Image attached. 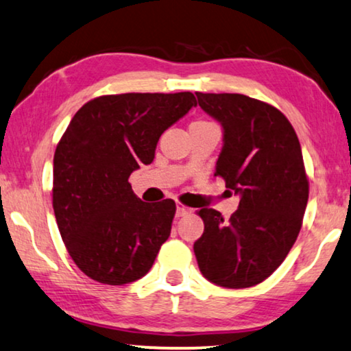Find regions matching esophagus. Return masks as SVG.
Instances as JSON below:
<instances>
[{"instance_id": "obj_1", "label": "esophagus", "mask_w": 351, "mask_h": 351, "mask_svg": "<svg viewBox=\"0 0 351 351\" xmlns=\"http://www.w3.org/2000/svg\"><path fill=\"white\" fill-rule=\"evenodd\" d=\"M191 211H192V210L189 208V206L182 205L181 202H176V216H178V218H181V216H186V215H189Z\"/></svg>"}]
</instances>
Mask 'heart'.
Segmentation results:
<instances>
[{"label":"heart","mask_w":351,"mask_h":351,"mask_svg":"<svg viewBox=\"0 0 351 351\" xmlns=\"http://www.w3.org/2000/svg\"><path fill=\"white\" fill-rule=\"evenodd\" d=\"M200 124H206V121H194L191 125H200Z\"/></svg>","instance_id":"b5f03b06"}]
</instances>
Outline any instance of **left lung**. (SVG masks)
I'll return each instance as SVG.
<instances>
[{"instance_id": "1", "label": "left lung", "mask_w": 351, "mask_h": 351, "mask_svg": "<svg viewBox=\"0 0 351 351\" xmlns=\"http://www.w3.org/2000/svg\"><path fill=\"white\" fill-rule=\"evenodd\" d=\"M195 95L224 128L215 176L240 194L229 221L213 208L197 211L205 224L194 243L197 264L211 283L250 288L280 267L302 227L308 200L302 149L288 117L269 103L241 93Z\"/></svg>"}]
</instances>
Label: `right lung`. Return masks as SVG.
I'll return each instance as SVG.
<instances>
[{"label": "right lung", "mask_w": 351, "mask_h": 351, "mask_svg": "<svg viewBox=\"0 0 351 351\" xmlns=\"http://www.w3.org/2000/svg\"><path fill=\"white\" fill-rule=\"evenodd\" d=\"M195 105L191 92L101 95L66 127L53 154L52 206L68 254L88 278L121 286L149 272L176 205L140 200L128 178Z\"/></svg>", "instance_id": "1"}]
</instances>
